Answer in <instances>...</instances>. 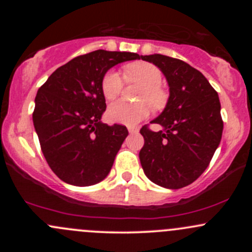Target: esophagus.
Returning a JSON list of instances; mask_svg holds the SVG:
<instances>
[{"instance_id": "esophagus-1", "label": "esophagus", "mask_w": 252, "mask_h": 252, "mask_svg": "<svg viewBox=\"0 0 252 252\" xmlns=\"http://www.w3.org/2000/svg\"><path fill=\"white\" fill-rule=\"evenodd\" d=\"M139 129L136 128V126H128V131L129 133H136V131H138Z\"/></svg>"}]
</instances>
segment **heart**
<instances>
[{
  "instance_id": "b5f03b06",
  "label": "heart",
  "mask_w": 252,
  "mask_h": 252,
  "mask_svg": "<svg viewBox=\"0 0 252 252\" xmlns=\"http://www.w3.org/2000/svg\"><path fill=\"white\" fill-rule=\"evenodd\" d=\"M124 78L128 83H140L142 88L138 93L140 102L117 101L108 107L107 116L112 122L134 126L149 116L151 106L159 111L168 103L169 93L162 85V73L156 65L149 62H136L124 67ZM124 78L117 70L111 69L105 73L101 80L102 94L107 100H113L124 88Z\"/></svg>"
}]
</instances>
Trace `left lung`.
<instances>
[{
	"label": "left lung",
	"instance_id": "8db88e82",
	"mask_svg": "<svg viewBox=\"0 0 252 252\" xmlns=\"http://www.w3.org/2000/svg\"><path fill=\"white\" fill-rule=\"evenodd\" d=\"M162 70L169 85L164 111L140 129L144 146L139 158L155 184L180 189L197 179L210 164L222 139L223 119L218 94L201 72L188 63L163 55L141 56Z\"/></svg>",
	"mask_w": 252,
	"mask_h": 252
}]
</instances>
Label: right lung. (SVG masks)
I'll list each match as a JSON object with an SVG mask.
<instances>
[{
	"mask_svg": "<svg viewBox=\"0 0 252 252\" xmlns=\"http://www.w3.org/2000/svg\"><path fill=\"white\" fill-rule=\"evenodd\" d=\"M131 60L140 56L93 51L57 68L37 90L35 130L47 164L63 182L88 187L110 173L128 129L100 122L106 111L101 80L113 65Z\"/></svg>",
	"mask_w": 252,
	"mask_h": 252,
	"instance_id": "obj_1",
	"label": "right lung"
}]
</instances>
